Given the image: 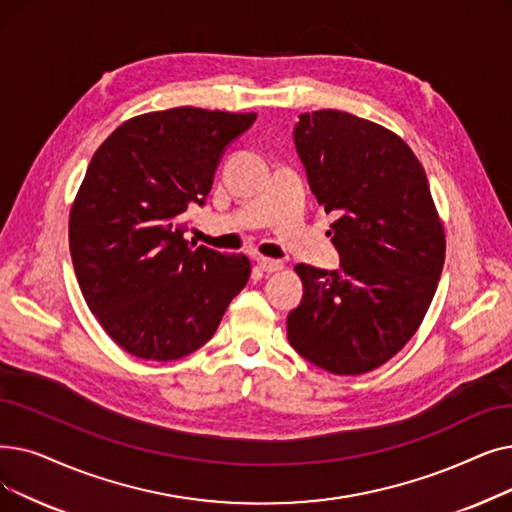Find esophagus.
<instances>
[{
	"mask_svg": "<svg viewBox=\"0 0 512 512\" xmlns=\"http://www.w3.org/2000/svg\"><path fill=\"white\" fill-rule=\"evenodd\" d=\"M257 265L259 270H263L265 274H272V272H280L284 268V263L278 259H268V257H257Z\"/></svg>",
	"mask_w": 512,
	"mask_h": 512,
	"instance_id": "obj_1",
	"label": "esophagus"
}]
</instances>
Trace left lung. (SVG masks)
<instances>
[{
	"mask_svg": "<svg viewBox=\"0 0 512 512\" xmlns=\"http://www.w3.org/2000/svg\"><path fill=\"white\" fill-rule=\"evenodd\" d=\"M295 146L326 213L339 270L299 263L303 299L288 341L332 374L383 366L418 330L446 259L429 182L393 131L341 110L299 115Z\"/></svg>",
	"mask_w": 512,
	"mask_h": 512,
	"instance_id": "1",
	"label": "left lung"
}]
</instances>
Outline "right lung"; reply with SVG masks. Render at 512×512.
Segmentation results:
<instances>
[{
	"label": "right lung",
	"instance_id": "1",
	"mask_svg": "<svg viewBox=\"0 0 512 512\" xmlns=\"http://www.w3.org/2000/svg\"><path fill=\"white\" fill-rule=\"evenodd\" d=\"M255 113L180 106L133 117L102 142L69 217L87 307L119 347L169 362L203 347L251 276L244 255L184 238L215 169Z\"/></svg>",
	"mask_w": 512,
	"mask_h": 512
}]
</instances>
